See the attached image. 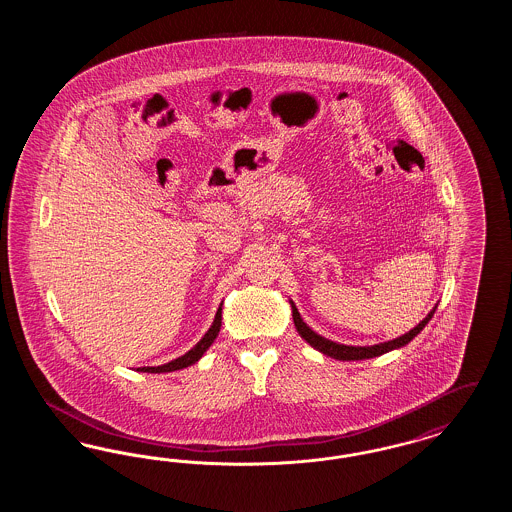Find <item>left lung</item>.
<instances>
[{"mask_svg": "<svg viewBox=\"0 0 512 512\" xmlns=\"http://www.w3.org/2000/svg\"><path fill=\"white\" fill-rule=\"evenodd\" d=\"M290 305H292L293 324H295L299 336L307 341L311 347H315L317 351H320V353H324V355H328V357H334V359H338V361H363V359H372V357H380V355H384V353H388V351H393V349H399V347L407 345L409 341L413 340L416 334L422 332V328L432 320L436 309H438V305H436V307L426 315L424 320H420V322L414 326L411 332H407V334H403V336H399V338H395V340L359 347V345H343V343H336V341L326 340V338L318 336L313 328H309V326L303 322V318L299 315L295 303L290 301Z\"/></svg>", "mask_w": 512, "mask_h": 512, "instance_id": "1", "label": "left lung"}]
</instances>
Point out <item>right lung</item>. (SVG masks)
<instances>
[{
  "mask_svg": "<svg viewBox=\"0 0 512 512\" xmlns=\"http://www.w3.org/2000/svg\"><path fill=\"white\" fill-rule=\"evenodd\" d=\"M220 324H222V303H220L219 311H217V317L213 320V324H211V328L207 330V334L201 338V340L195 343L194 347L186 353V355H182V357H178V359H174L171 363H167V365L161 366H142V368H138L140 372H153V374H161V372H174V370H180V368H186V366L195 365L201 357H203V353L211 347V343L217 340V336H219L220 332Z\"/></svg>",
  "mask_w": 512,
  "mask_h": 512,
  "instance_id": "obj_1",
  "label": "right lung"
}]
</instances>
